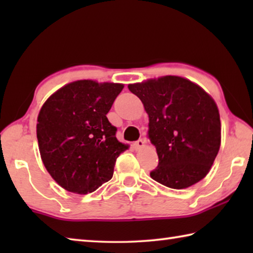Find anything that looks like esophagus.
I'll use <instances>...</instances> for the list:
<instances>
[{
  "label": "esophagus",
  "mask_w": 253,
  "mask_h": 253,
  "mask_svg": "<svg viewBox=\"0 0 253 253\" xmlns=\"http://www.w3.org/2000/svg\"><path fill=\"white\" fill-rule=\"evenodd\" d=\"M145 144H146V139L139 138L138 140H137V142L134 143V147H135V149H140V148H143L145 146Z\"/></svg>",
  "instance_id": "34e87169"
}]
</instances>
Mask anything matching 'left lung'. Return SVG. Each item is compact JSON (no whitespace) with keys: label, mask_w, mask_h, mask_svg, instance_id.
Listing matches in <instances>:
<instances>
[{"label":"left lung","mask_w":253,"mask_h":253,"mask_svg":"<svg viewBox=\"0 0 253 253\" xmlns=\"http://www.w3.org/2000/svg\"><path fill=\"white\" fill-rule=\"evenodd\" d=\"M148 114V137L158 165L151 177L181 190L207 176L221 144L219 109L200 85L165 76L128 85Z\"/></svg>","instance_id":"obj_1"}]
</instances>
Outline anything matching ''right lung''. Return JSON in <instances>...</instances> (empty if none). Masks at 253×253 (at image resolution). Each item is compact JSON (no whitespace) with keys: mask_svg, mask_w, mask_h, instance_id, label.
<instances>
[{"mask_svg":"<svg viewBox=\"0 0 253 253\" xmlns=\"http://www.w3.org/2000/svg\"><path fill=\"white\" fill-rule=\"evenodd\" d=\"M121 84L78 80L60 88L38 116L42 162L60 186L78 194L96 191L113 177L127 145L118 142L108 114L123 90Z\"/></svg>","mask_w":253,"mask_h":253,"instance_id":"obj_1","label":"right lung"}]
</instances>
